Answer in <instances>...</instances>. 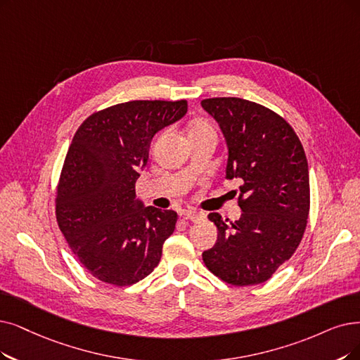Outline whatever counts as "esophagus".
<instances>
[{
	"instance_id": "esophagus-1",
	"label": "esophagus",
	"mask_w": 360,
	"mask_h": 360,
	"mask_svg": "<svg viewBox=\"0 0 360 360\" xmlns=\"http://www.w3.org/2000/svg\"><path fill=\"white\" fill-rule=\"evenodd\" d=\"M183 215H184L186 220H191V221H200V220L205 219L204 212H199V211H195V210L186 211V212H183Z\"/></svg>"
}]
</instances>
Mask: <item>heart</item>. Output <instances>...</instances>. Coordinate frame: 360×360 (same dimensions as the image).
<instances>
[{
  "instance_id": "obj_1",
  "label": "heart",
  "mask_w": 360,
  "mask_h": 360,
  "mask_svg": "<svg viewBox=\"0 0 360 360\" xmlns=\"http://www.w3.org/2000/svg\"><path fill=\"white\" fill-rule=\"evenodd\" d=\"M189 139L191 137H200V136H215L212 125L205 120H193L189 125Z\"/></svg>"
}]
</instances>
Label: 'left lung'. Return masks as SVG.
<instances>
[{
	"mask_svg": "<svg viewBox=\"0 0 360 360\" xmlns=\"http://www.w3.org/2000/svg\"><path fill=\"white\" fill-rule=\"evenodd\" d=\"M200 105L226 139V179L242 181L240 219L208 215L219 236L202 252L204 263L236 286L266 282L290 260L306 230L310 184L303 145L282 117L250 100L214 97Z\"/></svg>",
	"mask_w": 360,
	"mask_h": 360,
	"instance_id": "left-lung-1",
	"label": "left lung"
}]
</instances>
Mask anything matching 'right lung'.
I'll return each instance as SVG.
<instances>
[{"instance_id": "1", "label": "right lung", "mask_w": 360, "mask_h": 360, "mask_svg": "<svg viewBox=\"0 0 360 360\" xmlns=\"http://www.w3.org/2000/svg\"><path fill=\"white\" fill-rule=\"evenodd\" d=\"M186 112V100H133L93 113L72 139L56 217L78 262L102 282L133 285L160 264L177 212L145 207L136 181L153 136Z\"/></svg>"}]
</instances>
